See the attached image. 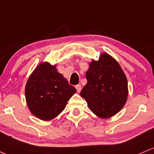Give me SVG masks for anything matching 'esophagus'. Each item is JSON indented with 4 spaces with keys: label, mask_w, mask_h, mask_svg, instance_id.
<instances>
[{
    "label": "esophagus",
    "mask_w": 154,
    "mask_h": 154,
    "mask_svg": "<svg viewBox=\"0 0 154 154\" xmlns=\"http://www.w3.org/2000/svg\"><path fill=\"white\" fill-rule=\"evenodd\" d=\"M76 89H77V91L78 92V93H79V92L81 91V89H82V86H81V85H77L75 86Z\"/></svg>",
    "instance_id": "1"
}]
</instances>
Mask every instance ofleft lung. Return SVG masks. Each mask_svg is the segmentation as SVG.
I'll list each match as a JSON object with an SVG mask.
<instances>
[{
    "label": "left lung",
    "instance_id": "8db88e82",
    "mask_svg": "<svg viewBox=\"0 0 154 154\" xmlns=\"http://www.w3.org/2000/svg\"><path fill=\"white\" fill-rule=\"evenodd\" d=\"M86 78L88 82L80 95L93 114L107 119L122 109L128 96V79L112 56L103 53L98 61L92 60L86 72Z\"/></svg>",
    "mask_w": 154,
    "mask_h": 154
}]
</instances>
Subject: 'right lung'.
<instances>
[{"label":"right lung","mask_w":154,"mask_h":154,"mask_svg":"<svg viewBox=\"0 0 154 154\" xmlns=\"http://www.w3.org/2000/svg\"><path fill=\"white\" fill-rule=\"evenodd\" d=\"M75 93V88L69 85L56 65L47 61L37 66L25 86L26 102L29 111L43 121L54 119L61 114Z\"/></svg>","instance_id":"right-lung-1"}]
</instances>
